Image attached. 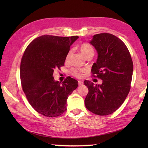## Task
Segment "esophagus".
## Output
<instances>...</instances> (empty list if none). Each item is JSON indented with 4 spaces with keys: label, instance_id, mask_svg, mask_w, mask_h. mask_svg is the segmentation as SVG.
I'll list each match as a JSON object with an SVG mask.
<instances>
[{
    "label": "esophagus",
    "instance_id": "34e87169",
    "mask_svg": "<svg viewBox=\"0 0 148 148\" xmlns=\"http://www.w3.org/2000/svg\"><path fill=\"white\" fill-rule=\"evenodd\" d=\"M78 85H79V86H82V85L83 84V82L82 81H80V80H79V81H78Z\"/></svg>",
    "mask_w": 148,
    "mask_h": 148
}]
</instances>
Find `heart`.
<instances>
[{
	"mask_svg": "<svg viewBox=\"0 0 148 148\" xmlns=\"http://www.w3.org/2000/svg\"><path fill=\"white\" fill-rule=\"evenodd\" d=\"M79 51L86 58L88 57H92L94 56V53H95L94 48L91 45H90V44H89L88 43L82 44L79 46ZM71 53H72V51L71 50H70L68 52H67L66 55L65 56V62L66 63L69 62L70 57L71 56ZM83 71L84 70H79L77 69H73L71 70V74L77 78H81L83 76Z\"/></svg>",
	"mask_w": 148,
	"mask_h": 148,
	"instance_id": "1",
	"label": "heart"
}]
</instances>
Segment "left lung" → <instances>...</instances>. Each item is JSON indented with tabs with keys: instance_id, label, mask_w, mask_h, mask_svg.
I'll return each instance as SVG.
<instances>
[{
	"instance_id": "obj_1",
	"label": "left lung",
	"mask_w": 148,
	"mask_h": 148,
	"mask_svg": "<svg viewBox=\"0 0 148 148\" xmlns=\"http://www.w3.org/2000/svg\"><path fill=\"white\" fill-rule=\"evenodd\" d=\"M90 43L98 53L92 76L102 79V83L94 85L88 80L84 82L89 90L85 106L96 115H109L122 106L130 90L132 59L125 43L112 34H95Z\"/></svg>"
}]
</instances>
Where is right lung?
Returning <instances> with one entry per match:
<instances>
[{
    "instance_id": "right-lung-1",
    "label": "right lung",
    "mask_w": 148,
    "mask_h": 148,
    "mask_svg": "<svg viewBox=\"0 0 148 148\" xmlns=\"http://www.w3.org/2000/svg\"><path fill=\"white\" fill-rule=\"evenodd\" d=\"M78 38L46 34L33 40L25 49L20 64L21 88L40 114L56 117L66 110L67 98L78 87V82L68 77L61 83L52 75L56 69L64 66L70 46Z\"/></svg>"
}]
</instances>
